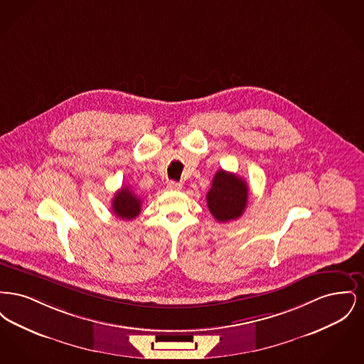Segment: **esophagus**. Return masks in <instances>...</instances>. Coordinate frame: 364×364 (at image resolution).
<instances>
[{"label":"esophagus","mask_w":364,"mask_h":364,"mask_svg":"<svg viewBox=\"0 0 364 364\" xmlns=\"http://www.w3.org/2000/svg\"><path fill=\"white\" fill-rule=\"evenodd\" d=\"M166 188L169 191H181L183 190V184L181 183H177V181H169Z\"/></svg>","instance_id":"1"}]
</instances>
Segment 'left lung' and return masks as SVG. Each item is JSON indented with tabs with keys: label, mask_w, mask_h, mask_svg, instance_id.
Masks as SVG:
<instances>
[{
	"label": "left lung",
	"mask_w": 364,
	"mask_h": 364,
	"mask_svg": "<svg viewBox=\"0 0 364 364\" xmlns=\"http://www.w3.org/2000/svg\"><path fill=\"white\" fill-rule=\"evenodd\" d=\"M208 208L218 223L240 218L248 202V186L237 174L218 171L206 195Z\"/></svg>",
	"instance_id": "8db88e82"
}]
</instances>
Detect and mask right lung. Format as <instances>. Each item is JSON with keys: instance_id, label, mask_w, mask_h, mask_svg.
I'll list each match as a JSON object with an SVG mask.
<instances>
[{"instance_id": "1", "label": "right lung", "mask_w": 364, "mask_h": 364, "mask_svg": "<svg viewBox=\"0 0 364 364\" xmlns=\"http://www.w3.org/2000/svg\"><path fill=\"white\" fill-rule=\"evenodd\" d=\"M140 206V198L129 187H122V190L117 191L112 202L113 213L122 220H134L138 217Z\"/></svg>"}]
</instances>
